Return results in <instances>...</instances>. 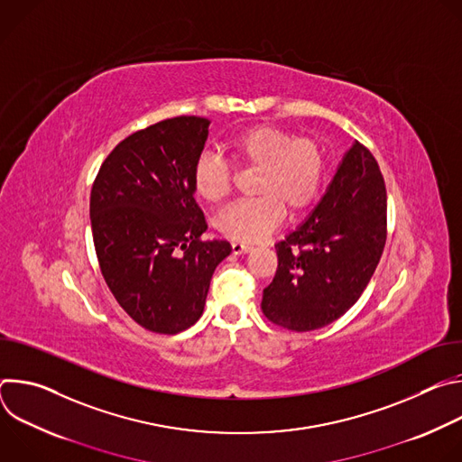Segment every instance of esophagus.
<instances>
[{"mask_svg":"<svg viewBox=\"0 0 462 462\" xmlns=\"http://www.w3.org/2000/svg\"><path fill=\"white\" fill-rule=\"evenodd\" d=\"M252 250V246L250 245H246V243H237V241H234L232 243V252L236 254V255H239V254H246V252H250Z\"/></svg>","mask_w":462,"mask_h":462,"instance_id":"34e87169","label":"esophagus"}]
</instances>
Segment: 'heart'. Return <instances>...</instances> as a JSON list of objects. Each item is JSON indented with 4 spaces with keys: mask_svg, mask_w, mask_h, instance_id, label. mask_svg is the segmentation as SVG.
<instances>
[{
    "mask_svg": "<svg viewBox=\"0 0 462 462\" xmlns=\"http://www.w3.org/2000/svg\"><path fill=\"white\" fill-rule=\"evenodd\" d=\"M237 166L254 168L255 199L236 203L216 217V228L226 239L252 243L271 234L283 219L305 214L314 201L325 175V152L309 137H296L278 125H254L225 143ZM191 186L197 199L219 205L232 189V168L217 153H203L195 161Z\"/></svg>",
    "mask_w": 462,
    "mask_h": 462,
    "instance_id": "heart-1",
    "label": "heart"
}]
</instances>
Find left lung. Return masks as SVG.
<instances>
[{"instance_id": "obj_1", "label": "left lung", "mask_w": 462, "mask_h": 462, "mask_svg": "<svg viewBox=\"0 0 462 462\" xmlns=\"http://www.w3.org/2000/svg\"><path fill=\"white\" fill-rule=\"evenodd\" d=\"M385 226L383 177L356 141L318 207L276 243L278 271L263 291V314L296 333L338 319L367 287L383 252Z\"/></svg>"}]
</instances>
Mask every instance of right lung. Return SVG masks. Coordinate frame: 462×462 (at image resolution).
Masks as SVG:
<instances>
[{
    "label": "right lung",
    "mask_w": 462,
    "mask_h": 462,
    "mask_svg": "<svg viewBox=\"0 0 462 462\" xmlns=\"http://www.w3.org/2000/svg\"><path fill=\"white\" fill-rule=\"evenodd\" d=\"M208 118L175 116L135 131L102 162L91 189V230L102 276L141 327L177 335L201 318L210 280L232 252L203 241L207 221L191 171Z\"/></svg>",
    "instance_id": "add662e5"
}]
</instances>
